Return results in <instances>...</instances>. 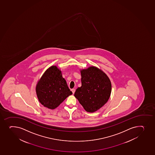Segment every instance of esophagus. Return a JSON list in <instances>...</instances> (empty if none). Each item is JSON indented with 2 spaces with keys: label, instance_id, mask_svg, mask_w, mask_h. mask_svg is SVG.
Here are the masks:
<instances>
[{
  "label": "esophagus",
  "instance_id": "1",
  "mask_svg": "<svg viewBox=\"0 0 155 155\" xmlns=\"http://www.w3.org/2000/svg\"><path fill=\"white\" fill-rule=\"evenodd\" d=\"M71 91H72V93H73V94H74L75 93V90L74 89V88H72V90H71Z\"/></svg>",
  "mask_w": 155,
  "mask_h": 155
}]
</instances>
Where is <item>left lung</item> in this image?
<instances>
[{
	"label": "left lung",
	"mask_w": 155,
	"mask_h": 155,
	"mask_svg": "<svg viewBox=\"0 0 155 155\" xmlns=\"http://www.w3.org/2000/svg\"><path fill=\"white\" fill-rule=\"evenodd\" d=\"M82 85L74 96L86 111L94 112L107 103L111 92L109 79L102 71L94 67L81 71Z\"/></svg>",
	"instance_id": "obj_1"
}]
</instances>
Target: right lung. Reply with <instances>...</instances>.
Masks as SVG:
<instances>
[{"label":"right lung","mask_w":155,"mask_h":155,"mask_svg":"<svg viewBox=\"0 0 155 155\" xmlns=\"http://www.w3.org/2000/svg\"><path fill=\"white\" fill-rule=\"evenodd\" d=\"M61 73L56 66H52L46 71L36 86L38 100L48 108H56L73 94Z\"/></svg>","instance_id":"1"}]
</instances>
